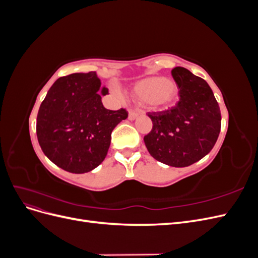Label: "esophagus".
I'll return each mask as SVG.
<instances>
[{"instance_id":"1","label":"esophagus","mask_w":258,"mask_h":258,"mask_svg":"<svg viewBox=\"0 0 258 258\" xmlns=\"http://www.w3.org/2000/svg\"><path fill=\"white\" fill-rule=\"evenodd\" d=\"M140 114H141V111L138 110V108H137V110H132V108H131V110L129 111L128 118H129L130 120H134V119L137 118V117H138Z\"/></svg>"}]
</instances>
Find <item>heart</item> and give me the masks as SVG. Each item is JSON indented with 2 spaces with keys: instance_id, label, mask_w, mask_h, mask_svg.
<instances>
[{
  "instance_id": "heart-1",
  "label": "heart",
  "mask_w": 258,
  "mask_h": 258,
  "mask_svg": "<svg viewBox=\"0 0 258 258\" xmlns=\"http://www.w3.org/2000/svg\"><path fill=\"white\" fill-rule=\"evenodd\" d=\"M132 93L138 100L161 110L173 102L177 96V86L173 81L162 77H147L134 86Z\"/></svg>"
}]
</instances>
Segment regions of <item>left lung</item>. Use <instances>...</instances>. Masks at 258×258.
Instances as JSON below:
<instances>
[{
  "label": "left lung",
  "mask_w": 258,
  "mask_h": 258,
  "mask_svg": "<svg viewBox=\"0 0 258 258\" xmlns=\"http://www.w3.org/2000/svg\"><path fill=\"white\" fill-rule=\"evenodd\" d=\"M179 100L160 112H148L153 128L144 136L152 157L171 167H187L204 158L221 131V110L208 83L188 70L171 71Z\"/></svg>",
  "instance_id": "obj_1"
}]
</instances>
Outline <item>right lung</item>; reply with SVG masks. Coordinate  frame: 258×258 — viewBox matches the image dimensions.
<instances>
[{
  "instance_id": "add662e5",
  "label": "right lung",
  "mask_w": 258,
  "mask_h": 258,
  "mask_svg": "<svg viewBox=\"0 0 258 258\" xmlns=\"http://www.w3.org/2000/svg\"><path fill=\"white\" fill-rule=\"evenodd\" d=\"M95 72L73 73L58 79L40 106L36 136L43 153L71 173L98 167L107 154L113 129L128 117L126 108L107 110ZM108 93L102 89V95Z\"/></svg>"
}]
</instances>
